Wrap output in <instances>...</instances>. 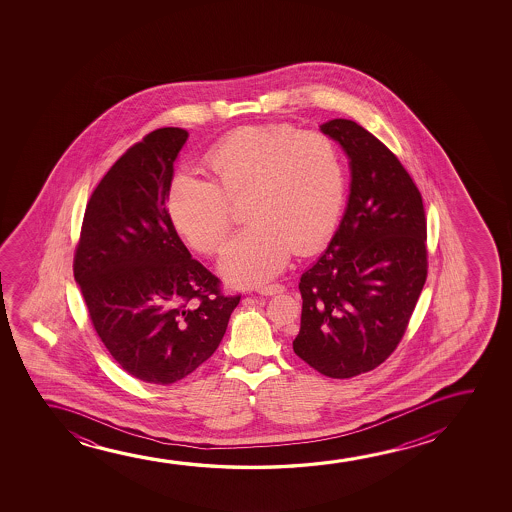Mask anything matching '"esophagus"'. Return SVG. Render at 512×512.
Wrapping results in <instances>:
<instances>
[{
	"mask_svg": "<svg viewBox=\"0 0 512 512\" xmlns=\"http://www.w3.org/2000/svg\"><path fill=\"white\" fill-rule=\"evenodd\" d=\"M257 292L260 295H276L285 292V287L283 285H267V287L257 288Z\"/></svg>",
	"mask_w": 512,
	"mask_h": 512,
	"instance_id": "esophagus-1",
	"label": "esophagus"
}]
</instances>
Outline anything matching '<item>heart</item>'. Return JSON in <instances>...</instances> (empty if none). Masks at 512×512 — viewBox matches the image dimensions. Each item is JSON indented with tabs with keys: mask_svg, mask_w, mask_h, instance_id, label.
<instances>
[{
	"mask_svg": "<svg viewBox=\"0 0 512 512\" xmlns=\"http://www.w3.org/2000/svg\"><path fill=\"white\" fill-rule=\"evenodd\" d=\"M211 182L178 173L168 215L197 252L215 253L234 224L231 203H245L250 227L225 245L218 271L234 287L264 285L290 253L318 252L336 232L346 203L343 157L327 134L292 124L239 127L206 155Z\"/></svg>",
	"mask_w": 512,
	"mask_h": 512,
	"instance_id": "obj_1",
	"label": "heart"
}]
</instances>
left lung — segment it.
I'll return each mask as SVG.
<instances>
[{"instance_id": "obj_1", "label": "left lung", "mask_w": 512, "mask_h": 512, "mask_svg": "<svg viewBox=\"0 0 512 512\" xmlns=\"http://www.w3.org/2000/svg\"><path fill=\"white\" fill-rule=\"evenodd\" d=\"M350 159V197L327 250L299 283L294 351L329 378L383 364L407 329L427 280V218L399 159L357 122L320 126Z\"/></svg>"}]
</instances>
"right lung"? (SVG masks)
I'll list each match as a JSON object with an SVG mask.
<instances>
[{"mask_svg": "<svg viewBox=\"0 0 512 512\" xmlns=\"http://www.w3.org/2000/svg\"><path fill=\"white\" fill-rule=\"evenodd\" d=\"M187 138L185 129L162 127L127 148L92 192L73 260L106 350L154 385H171L206 362L241 299L222 294L169 220V183Z\"/></svg>", "mask_w": 512, "mask_h": 512, "instance_id": "1", "label": "right lung"}]
</instances>
